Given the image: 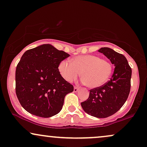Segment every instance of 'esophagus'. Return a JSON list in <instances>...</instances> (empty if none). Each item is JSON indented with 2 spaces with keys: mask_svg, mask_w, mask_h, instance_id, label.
Masks as SVG:
<instances>
[{
  "mask_svg": "<svg viewBox=\"0 0 147 147\" xmlns=\"http://www.w3.org/2000/svg\"><path fill=\"white\" fill-rule=\"evenodd\" d=\"M79 88H80V87H78V86H74V92H78V90H79Z\"/></svg>",
  "mask_w": 147,
  "mask_h": 147,
  "instance_id": "obj_1",
  "label": "esophagus"
}]
</instances>
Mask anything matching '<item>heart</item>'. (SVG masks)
Masks as SVG:
<instances>
[{
	"label": "heart",
	"instance_id": "1",
	"mask_svg": "<svg viewBox=\"0 0 147 147\" xmlns=\"http://www.w3.org/2000/svg\"><path fill=\"white\" fill-rule=\"evenodd\" d=\"M58 68L61 76L69 82L77 80L81 73L82 82L90 88L103 85L113 71V65L109 61L92 55L76 57L71 61H62Z\"/></svg>",
	"mask_w": 147,
	"mask_h": 147
}]
</instances>
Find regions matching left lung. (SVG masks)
Here are the masks:
<instances>
[{"label":"left lung","mask_w":147,"mask_h":147,"mask_svg":"<svg viewBox=\"0 0 147 147\" xmlns=\"http://www.w3.org/2000/svg\"><path fill=\"white\" fill-rule=\"evenodd\" d=\"M98 52L111 61L115 69L109 81L90 90L88 98L81 105L89 115L105 118L119 111L126 101L130 91L132 69L126 58L113 49L104 47Z\"/></svg>","instance_id":"left-lung-1"}]
</instances>
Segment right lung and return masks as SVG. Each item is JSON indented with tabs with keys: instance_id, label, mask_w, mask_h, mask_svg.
Instances as JSON below:
<instances>
[{
	"instance_id": "right-lung-1",
	"label": "right lung",
	"mask_w": 147,
	"mask_h": 147,
	"mask_svg": "<svg viewBox=\"0 0 147 147\" xmlns=\"http://www.w3.org/2000/svg\"><path fill=\"white\" fill-rule=\"evenodd\" d=\"M69 57L51 45L24 53L15 71V92L21 105L32 115L50 117L59 113L74 86L61 76L59 65Z\"/></svg>"
}]
</instances>
